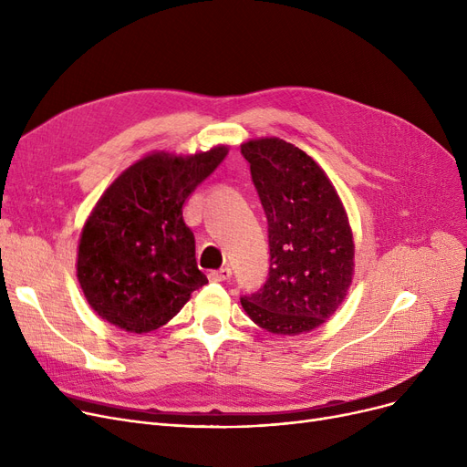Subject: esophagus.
Listing matches in <instances>:
<instances>
[{"label": "esophagus", "instance_id": "34e87169", "mask_svg": "<svg viewBox=\"0 0 467 467\" xmlns=\"http://www.w3.org/2000/svg\"><path fill=\"white\" fill-rule=\"evenodd\" d=\"M208 276L212 282H227V280H231L233 271L229 266H223V268H219V271H212Z\"/></svg>", "mask_w": 467, "mask_h": 467}]
</instances>
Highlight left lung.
<instances>
[{
  "label": "left lung",
  "mask_w": 467,
  "mask_h": 467,
  "mask_svg": "<svg viewBox=\"0 0 467 467\" xmlns=\"http://www.w3.org/2000/svg\"><path fill=\"white\" fill-rule=\"evenodd\" d=\"M268 221L271 268L242 308L275 335L320 327L354 278V236L333 183L303 150L280 138L242 143Z\"/></svg>",
  "instance_id": "left-lung-1"
}]
</instances>
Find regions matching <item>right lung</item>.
Masks as SVG:
<instances>
[{
	"instance_id": "right-lung-1",
	"label": "right lung",
	"mask_w": 467,
	"mask_h": 467,
	"mask_svg": "<svg viewBox=\"0 0 467 467\" xmlns=\"http://www.w3.org/2000/svg\"><path fill=\"white\" fill-rule=\"evenodd\" d=\"M229 153L141 157L104 191L79 238L78 280L90 308L129 333H150L208 284L194 257L183 206Z\"/></svg>"
}]
</instances>
